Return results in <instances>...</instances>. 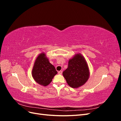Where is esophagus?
<instances>
[{"instance_id": "esophagus-1", "label": "esophagus", "mask_w": 121, "mask_h": 121, "mask_svg": "<svg viewBox=\"0 0 121 121\" xmlns=\"http://www.w3.org/2000/svg\"><path fill=\"white\" fill-rule=\"evenodd\" d=\"M62 73H63V71H59V72H58V74H60V75L62 74Z\"/></svg>"}]
</instances>
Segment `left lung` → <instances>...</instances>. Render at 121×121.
<instances>
[{
    "instance_id": "1",
    "label": "left lung",
    "mask_w": 121,
    "mask_h": 121,
    "mask_svg": "<svg viewBox=\"0 0 121 121\" xmlns=\"http://www.w3.org/2000/svg\"><path fill=\"white\" fill-rule=\"evenodd\" d=\"M63 75L68 85L73 88H78L86 83L90 72L85 58L81 53L76 54L69 60L68 68Z\"/></svg>"
}]
</instances>
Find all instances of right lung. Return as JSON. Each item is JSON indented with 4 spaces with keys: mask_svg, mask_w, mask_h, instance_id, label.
I'll use <instances>...</instances> for the list:
<instances>
[{
    "mask_svg": "<svg viewBox=\"0 0 121 121\" xmlns=\"http://www.w3.org/2000/svg\"><path fill=\"white\" fill-rule=\"evenodd\" d=\"M57 73L46 54L44 52L40 53L36 58L32 71V76L35 81L40 85L46 86L52 81Z\"/></svg>",
    "mask_w": 121,
    "mask_h": 121,
    "instance_id": "1",
    "label": "right lung"
}]
</instances>
